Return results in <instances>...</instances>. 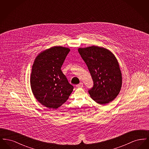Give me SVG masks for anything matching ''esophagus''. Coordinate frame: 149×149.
I'll return each mask as SVG.
<instances>
[{
  "label": "esophagus",
  "instance_id": "1",
  "mask_svg": "<svg viewBox=\"0 0 149 149\" xmlns=\"http://www.w3.org/2000/svg\"><path fill=\"white\" fill-rule=\"evenodd\" d=\"M83 86V84L82 83L79 84L78 85H76V87L78 88H82Z\"/></svg>",
  "mask_w": 149,
  "mask_h": 149
}]
</instances>
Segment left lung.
<instances>
[{
  "mask_svg": "<svg viewBox=\"0 0 149 149\" xmlns=\"http://www.w3.org/2000/svg\"><path fill=\"white\" fill-rule=\"evenodd\" d=\"M78 51L94 82L93 87L88 91L91 97L101 105L113 100L120 92L122 84L120 65L113 54L97 46L79 48Z\"/></svg>",
  "mask_w": 149,
  "mask_h": 149,
  "instance_id": "8db88e82",
  "label": "left lung"
}]
</instances>
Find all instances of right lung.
Here are the masks:
<instances>
[{"label":"right lung","mask_w":149,"mask_h":149,"mask_svg":"<svg viewBox=\"0 0 149 149\" xmlns=\"http://www.w3.org/2000/svg\"><path fill=\"white\" fill-rule=\"evenodd\" d=\"M70 50L54 46L40 52L32 67L30 84L36 99L43 106L57 109L68 99L73 86L61 70Z\"/></svg>","instance_id":"right-lung-1"}]
</instances>
